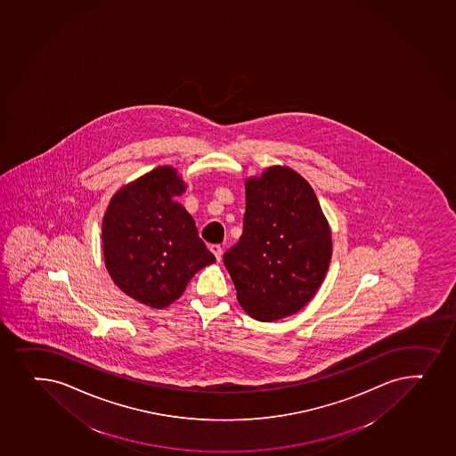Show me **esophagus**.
Instances as JSON below:
<instances>
[{"instance_id":"obj_1","label":"esophagus","mask_w":456,"mask_h":456,"mask_svg":"<svg viewBox=\"0 0 456 456\" xmlns=\"http://www.w3.org/2000/svg\"><path fill=\"white\" fill-rule=\"evenodd\" d=\"M211 251L214 253V256H216V260L220 262L221 257H223V248H221V245L214 244L211 245Z\"/></svg>"}]
</instances>
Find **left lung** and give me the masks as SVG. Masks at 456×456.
Returning <instances> with one entry per match:
<instances>
[{
    "label": "left lung",
    "instance_id": "8db88e82",
    "mask_svg": "<svg viewBox=\"0 0 456 456\" xmlns=\"http://www.w3.org/2000/svg\"><path fill=\"white\" fill-rule=\"evenodd\" d=\"M331 259V232L309 182L271 167L245 183L244 231L223 257L238 301L271 322L303 309Z\"/></svg>",
    "mask_w": 456,
    "mask_h": 456
}]
</instances>
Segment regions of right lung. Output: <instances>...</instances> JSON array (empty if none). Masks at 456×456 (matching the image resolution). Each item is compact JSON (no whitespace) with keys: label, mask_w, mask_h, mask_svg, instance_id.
I'll use <instances>...</instances> for the list:
<instances>
[{"label":"right lung","mask_w":456,"mask_h":456,"mask_svg":"<svg viewBox=\"0 0 456 456\" xmlns=\"http://www.w3.org/2000/svg\"><path fill=\"white\" fill-rule=\"evenodd\" d=\"M185 185L172 167H158L122 188L103 216L105 265L114 283L140 303L162 309L176 301L216 256L196 223L173 200Z\"/></svg>","instance_id":"add662e5"}]
</instances>
